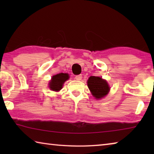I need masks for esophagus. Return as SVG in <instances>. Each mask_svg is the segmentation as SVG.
Returning a JSON list of instances; mask_svg holds the SVG:
<instances>
[{
  "mask_svg": "<svg viewBox=\"0 0 154 154\" xmlns=\"http://www.w3.org/2000/svg\"><path fill=\"white\" fill-rule=\"evenodd\" d=\"M75 79L77 80V81H80L81 79H82V75H76V76L75 77Z\"/></svg>",
  "mask_w": 154,
  "mask_h": 154,
  "instance_id": "obj_1",
  "label": "esophagus"
}]
</instances>
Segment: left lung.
I'll return each instance as SVG.
<instances>
[{"mask_svg":"<svg viewBox=\"0 0 154 154\" xmlns=\"http://www.w3.org/2000/svg\"><path fill=\"white\" fill-rule=\"evenodd\" d=\"M88 86L92 95L97 99L105 97L110 90L106 81L95 76H91L88 79Z\"/></svg>","mask_w":154,"mask_h":154,"instance_id":"left-lung-1","label":"left lung"}]
</instances>
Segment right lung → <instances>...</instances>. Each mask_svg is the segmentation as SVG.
I'll list each match as a JSON object with an SVG mask.
<instances>
[{"label":"right lung","instance_id":"add662e5","mask_svg":"<svg viewBox=\"0 0 154 154\" xmlns=\"http://www.w3.org/2000/svg\"><path fill=\"white\" fill-rule=\"evenodd\" d=\"M69 79V75L67 73H59L52 77V79L49 82V88L51 90L58 92L62 89L65 81Z\"/></svg>","mask_w":154,"mask_h":154}]
</instances>
